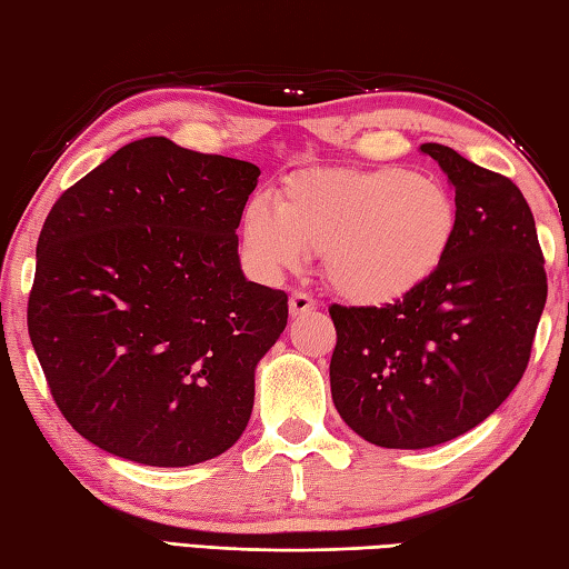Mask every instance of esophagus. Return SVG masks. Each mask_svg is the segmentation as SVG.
Here are the masks:
<instances>
[{
    "label": "esophagus",
    "mask_w": 569,
    "mask_h": 569,
    "mask_svg": "<svg viewBox=\"0 0 569 569\" xmlns=\"http://www.w3.org/2000/svg\"><path fill=\"white\" fill-rule=\"evenodd\" d=\"M315 309H317V301L305 292H295L292 297H289V315L292 317H301V315H307V311H315Z\"/></svg>",
    "instance_id": "34e87169"
}]
</instances>
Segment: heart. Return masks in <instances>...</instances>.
I'll return each mask as SVG.
<instances>
[{
  "instance_id": "heart-1",
  "label": "heart",
  "mask_w": 569,
  "mask_h": 569,
  "mask_svg": "<svg viewBox=\"0 0 569 569\" xmlns=\"http://www.w3.org/2000/svg\"><path fill=\"white\" fill-rule=\"evenodd\" d=\"M459 233L442 181L400 167L307 169L284 179L274 206L242 213V246L277 277L321 254L329 287L356 307H392L432 280Z\"/></svg>"
}]
</instances>
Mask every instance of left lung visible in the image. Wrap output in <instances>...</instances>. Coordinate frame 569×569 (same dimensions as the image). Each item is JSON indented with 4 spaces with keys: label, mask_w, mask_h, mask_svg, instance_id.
<instances>
[{
    "label": "left lung",
    "mask_w": 569,
    "mask_h": 569,
    "mask_svg": "<svg viewBox=\"0 0 569 569\" xmlns=\"http://www.w3.org/2000/svg\"><path fill=\"white\" fill-rule=\"evenodd\" d=\"M455 189L459 233L439 272L392 307H339L329 378L366 442L427 449L473 430L523 378L548 299L536 220L511 179L420 147Z\"/></svg>",
    "instance_id": "8db88e82"
}]
</instances>
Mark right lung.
<instances>
[{"mask_svg": "<svg viewBox=\"0 0 569 569\" xmlns=\"http://www.w3.org/2000/svg\"><path fill=\"white\" fill-rule=\"evenodd\" d=\"M258 177L250 161L147 137L53 203L29 336L88 442L191 467L246 432L254 368L287 327V295L240 270L236 228Z\"/></svg>", "mask_w": 569, "mask_h": 569, "instance_id": "1", "label": "right lung"}]
</instances>
